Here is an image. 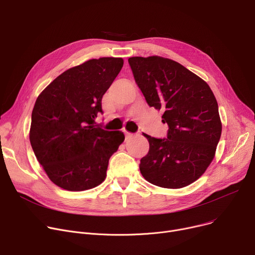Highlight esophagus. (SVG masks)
Returning <instances> with one entry per match:
<instances>
[{"instance_id": "34e87169", "label": "esophagus", "mask_w": 255, "mask_h": 255, "mask_svg": "<svg viewBox=\"0 0 255 255\" xmlns=\"http://www.w3.org/2000/svg\"><path fill=\"white\" fill-rule=\"evenodd\" d=\"M125 135H126V138H129V137H132L133 136V134L132 133H130V132H125Z\"/></svg>"}]
</instances>
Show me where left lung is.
Wrapping results in <instances>:
<instances>
[{
  "label": "left lung",
  "instance_id": "8db88e82",
  "mask_svg": "<svg viewBox=\"0 0 255 255\" xmlns=\"http://www.w3.org/2000/svg\"><path fill=\"white\" fill-rule=\"evenodd\" d=\"M128 62L146 102L169 127L167 138L143 135L150 150L140 159L141 175L162 188L188 186L215 157L222 130L217 100L204 79L176 61L152 56Z\"/></svg>",
  "mask_w": 255,
  "mask_h": 255
}]
</instances>
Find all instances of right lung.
Returning a JSON list of instances; mask_svg holds the SVG:
<instances>
[{"instance_id":"1","label":"right lung","mask_w":255,"mask_h":255,"mask_svg":"<svg viewBox=\"0 0 255 255\" xmlns=\"http://www.w3.org/2000/svg\"><path fill=\"white\" fill-rule=\"evenodd\" d=\"M124 64L122 58L92 59L66 70L38 96L30 141L49 180L68 191H84L106 178L112 155L125 139L121 131L95 125L101 99Z\"/></svg>"}]
</instances>
